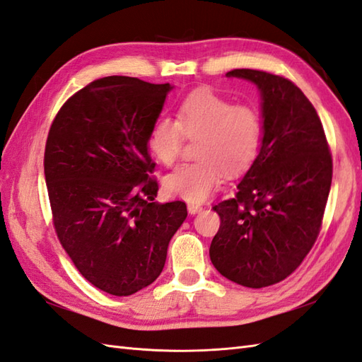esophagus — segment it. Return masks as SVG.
<instances>
[{
	"label": "esophagus",
	"instance_id": "obj_1",
	"mask_svg": "<svg viewBox=\"0 0 362 362\" xmlns=\"http://www.w3.org/2000/svg\"><path fill=\"white\" fill-rule=\"evenodd\" d=\"M203 208L202 205H199V203H188V212L189 214H197V212H200Z\"/></svg>",
	"mask_w": 362,
	"mask_h": 362
}]
</instances>
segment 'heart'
I'll return each instance as SVG.
<instances>
[{"instance_id":"b5f03b06","label":"heart","mask_w":362,"mask_h":362,"mask_svg":"<svg viewBox=\"0 0 362 362\" xmlns=\"http://www.w3.org/2000/svg\"><path fill=\"white\" fill-rule=\"evenodd\" d=\"M183 134L197 139V160L182 165L163 180L165 189L188 202H202L228 175H238L252 165L260 151L263 120L258 110L233 104L208 90L192 91L177 108V120L157 117L148 133V148L160 163L179 159Z\"/></svg>"}]
</instances>
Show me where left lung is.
I'll return each instance as SVG.
<instances>
[{
	"instance_id": "left-lung-1",
	"label": "left lung",
	"mask_w": 362,
	"mask_h": 362,
	"mask_svg": "<svg viewBox=\"0 0 362 362\" xmlns=\"http://www.w3.org/2000/svg\"><path fill=\"white\" fill-rule=\"evenodd\" d=\"M226 76L260 91L263 137L235 197L212 206L221 223L209 257L228 280L260 289L289 276L317 240L332 156L317 110L293 82L251 69Z\"/></svg>"
}]
</instances>
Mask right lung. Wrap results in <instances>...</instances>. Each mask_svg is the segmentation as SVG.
<instances>
[{"instance_id":"right-lung-1","label":"right lung","mask_w":362,"mask_h":362,"mask_svg":"<svg viewBox=\"0 0 362 362\" xmlns=\"http://www.w3.org/2000/svg\"><path fill=\"white\" fill-rule=\"evenodd\" d=\"M170 84L107 76L75 93L50 127L44 153L53 225L81 275L116 296L160 275L183 202L159 203L148 133Z\"/></svg>"}]
</instances>
